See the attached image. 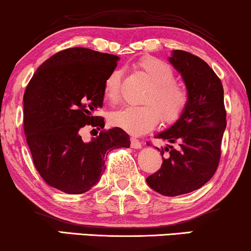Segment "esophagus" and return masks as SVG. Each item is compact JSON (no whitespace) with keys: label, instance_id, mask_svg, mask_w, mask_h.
Returning a JSON list of instances; mask_svg holds the SVG:
<instances>
[{"label":"esophagus","instance_id":"34e87169","mask_svg":"<svg viewBox=\"0 0 251 251\" xmlns=\"http://www.w3.org/2000/svg\"><path fill=\"white\" fill-rule=\"evenodd\" d=\"M130 146H131V148H134V149L142 148V143H141V141L137 140V138H135V137L130 138Z\"/></svg>","mask_w":251,"mask_h":251}]
</instances>
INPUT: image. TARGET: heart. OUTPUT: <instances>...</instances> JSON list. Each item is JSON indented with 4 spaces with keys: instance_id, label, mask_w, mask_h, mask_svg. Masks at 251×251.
<instances>
[{
    "instance_id": "heart-1",
    "label": "heart",
    "mask_w": 251,
    "mask_h": 251,
    "mask_svg": "<svg viewBox=\"0 0 251 251\" xmlns=\"http://www.w3.org/2000/svg\"><path fill=\"white\" fill-rule=\"evenodd\" d=\"M137 68L151 82L142 105H128L110 115L111 126L131 135H142L157 126L160 117L172 123L179 119L189 103V90L175 81V72L166 61L154 56H144L137 62ZM121 72L109 73L103 83L105 99L115 102L119 99Z\"/></svg>"
}]
</instances>
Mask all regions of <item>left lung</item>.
<instances>
[{
  "instance_id": "left-lung-1",
  "label": "left lung",
  "mask_w": 251,
  "mask_h": 251,
  "mask_svg": "<svg viewBox=\"0 0 251 251\" xmlns=\"http://www.w3.org/2000/svg\"><path fill=\"white\" fill-rule=\"evenodd\" d=\"M169 62L189 90V103L170 128L155 136L178 148H157L162 157L163 150L170 156L147 183L161 195L178 196L200 189L217 170L226 113L222 82L207 62L183 50H174Z\"/></svg>"
}]
</instances>
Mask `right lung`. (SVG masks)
Segmentation results:
<instances>
[{
  "instance_id": "obj_1",
  "label": "right lung",
  "mask_w": 251,
  "mask_h": 251,
  "mask_svg": "<svg viewBox=\"0 0 251 251\" xmlns=\"http://www.w3.org/2000/svg\"><path fill=\"white\" fill-rule=\"evenodd\" d=\"M119 60L81 47L64 49L44 61L26 85V143L35 168L50 187L83 194L101 178L108 152L130 147L129 135L116 126L89 142L81 137L85 126L104 128V119L94 115L103 105L104 79Z\"/></svg>"
}]
</instances>
